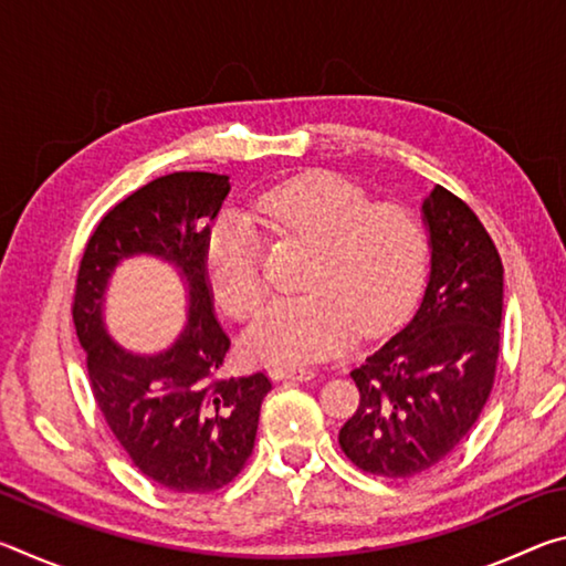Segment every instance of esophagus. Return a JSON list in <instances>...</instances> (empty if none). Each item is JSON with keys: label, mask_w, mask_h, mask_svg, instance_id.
Returning <instances> with one entry per match:
<instances>
[{"label": "esophagus", "mask_w": 566, "mask_h": 566, "mask_svg": "<svg viewBox=\"0 0 566 566\" xmlns=\"http://www.w3.org/2000/svg\"><path fill=\"white\" fill-rule=\"evenodd\" d=\"M317 375H314L312 369H300V367H280L272 371V379L276 381H284V379H296V381H310Z\"/></svg>", "instance_id": "obj_1"}]
</instances>
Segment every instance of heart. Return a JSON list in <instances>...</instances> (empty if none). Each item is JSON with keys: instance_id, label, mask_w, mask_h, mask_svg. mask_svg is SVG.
Segmentation results:
<instances>
[{"instance_id": "1", "label": "heart", "mask_w": 566, "mask_h": 566, "mask_svg": "<svg viewBox=\"0 0 566 566\" xmlns=\"http://www.w3.org/2000/svg\"><path fill=\"white\" fill-rule=\"evenodd\" d=\"M260 222L282 237L314 244L302 296L272 302L247 329L244 349L264 364L300 367L329 357L364 334L405 317L427 270V237L399 205H371L369 195L332 175H302L256 202ZM214 300L237 319L252 317L266 296L260 237L239 214L212 227L205 249Z\"/></svg>"}]
</instances>
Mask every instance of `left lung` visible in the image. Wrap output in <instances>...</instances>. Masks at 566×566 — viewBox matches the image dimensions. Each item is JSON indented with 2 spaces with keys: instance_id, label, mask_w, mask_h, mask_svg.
I'll use <instances>...</instances> for the list:
<instances>
[{
  "instance_id": "obj_1",
  "label": "left lung",
  "mask_w": 566,
  "mask_h": 566,
  "mask_svg": "<svg viewBox=\"0 0 566 566\" xmlns=\"http://www.w3.org/2000/svg\"><path fill=\"white\" fill-rule=\"evenodd\" d=\"M429 280L419 310L352 369L359 407L339 447L364 472L407 479L462 442L482 415L500 357L504 266L462 199L434 187L421 202Z\"/></svg>"
}]
</instances>
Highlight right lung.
<instances>
[{"mask_svg":"<svg viewBox=\"0 0 566 566\" xmlns=\"http://www.w3.org/2000/svg\"><path fill=\"white\" fill-rule=\"evenodd\" d=\"M229 189V177L209 171L149 181L94 229L76 276L72 317L92 395L132 462L171 492H214L242 472L272 389L262 371L219 377L229 337L212 312L205 249ZM134 255L171 263L188 292V324L149 355L114 343L103 319L111 276Z\"/></svg>","mask_w":566,"mask_h":566,"instance_id":"right-lung-1","label":"right lung"}]
</instances>
